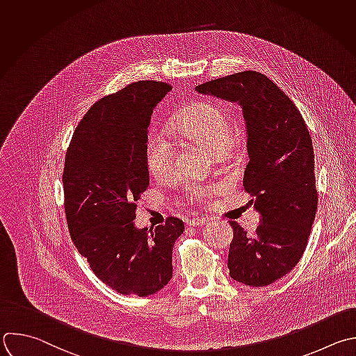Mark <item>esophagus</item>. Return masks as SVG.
<instances>
[{"label":"esophagus","mask_w":356,"mask_h":356,"mask_svg":"<svg viewBox=\"0 0 356 356\" xmlns=\"http://www.w3.org/2000/svg\"><path fill=\"white\" fill-rule=\"evenodd\" d=\"M209 219L208 218H191L190 220H187V225L190 226H200V225H205Z\"/></svg>","instance_id":"1"}]
</instances>
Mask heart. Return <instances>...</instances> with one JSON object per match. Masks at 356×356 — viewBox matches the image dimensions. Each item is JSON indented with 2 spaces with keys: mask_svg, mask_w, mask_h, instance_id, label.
<instances>
[{
  "mask_svg": "<svg viewBox=\"0 0 356 356\" xmlns=\"http://www.w3.org/2000/svg\"><path fill=\"white\" fill-rule=\"evenodd\" d=\"M170 130L187 140L200 143L213 152L222 151L232 136V123L227 113L212 102L193 104L170 123ZM144 161L148 172L156 180H168L176 173V154L173 145L159 133H152L144 147ZM219 190L215 184L188 183L184 197L191 202H205Z\"/></svg>",
  "mask_w": 356,
  "mask_h": 356,
  "instance_id": "heart-1",
  "label": "heart"
}]
</instances>
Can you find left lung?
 I'll return each instance as SVG.
<instances>
[{"label": "left lung", "instance_id": "left-lung-1", "mask_svg": "<svg viewBox=\"0 0 356 356\" xmlns=\"http://www.w3.org/2000/svg\"><path fill=\"white\" fill-rule=\"evenodd\" d=\"M195 90L243 108L249 152L243 186L254 197L261 223L249 236L230 220L227 268L234 281L267 286L299 263L316 218L318 197L307 126L295 103L261 72H236Z\"/></svg>", "mask_w": 356, "mask_h": 356}]
</instances>
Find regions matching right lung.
Instances as JSON below:
<instances>
[{"label":"right lung","instance_id":"right-lung-1","mask_svg":"<svg viewBox=\"0 0 356 356\" xmlns=\"http://www.w3.org/2000/svg\"><path fill=\"white\" fill-rule=\"evenodd\" d=\"M172 85L140 81L99 99L65 154L64 209L71 239L95 275L122 295L148 296L172 278V250L184 223L137 229V201L149 184L144 147L155 106Z\"/></svg>","mask_w":356,"mask_h":356}]
</instances>
